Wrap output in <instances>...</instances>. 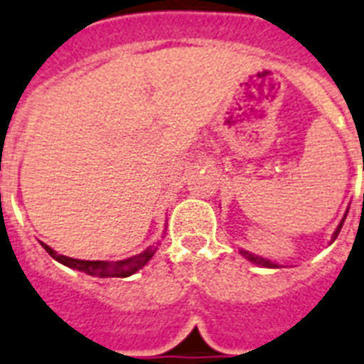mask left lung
<instances>
[{"label":"left lung","instance_id":"obj_1","mask_svg":"<svg viewBox=\"0 0 364 364\" xmlns=\"http://www.w3.org/2000/svg\"><path fill=\"white\" fill-rule=\"evenodd\" d=\"M346 215H348V210H346ZM346 215H344V218L341 220V224H338V225H337V229H335V233H333V237H331V242H333V240H335V239H337V237H338V233H341V228H343L344 220H346ZM240 253H242L244 257L248 259V261H252L253 264H259V267H264V268H277V264H276V262L268 261V259H262V257H259V255H253V253L246 252V250H240Z\"/></svg>","mask_w":364,"mask_h":364}]
</instances>
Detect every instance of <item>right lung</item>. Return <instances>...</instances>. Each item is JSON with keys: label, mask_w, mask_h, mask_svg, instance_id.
I'll list each match as a JSON object with an SVG mask.
<instances>
[{"label": "right lung", "mask_w": 364, "mask_h": 364, "mask_svg": "<svg viewBox=\"0 0 364 364\" xmlns=\"http://www.w3.org/2000/svg\"><path fill=\"white\" fill-rule=\"evenodd\" d=\"M42 248L50 253L55 261H59L64 267L73 268V270L85 272L88 276L94 277H129L133 276L136 270L148 264V261L154 257V253L157 252V246H149L144 252L139 253V255H133L129 259H124V261H83V259H73L66 257V255H60L55 250H51L48 244L41 242Z\"/></svg>", "instance_id": "add662e5"}]
</instances>
